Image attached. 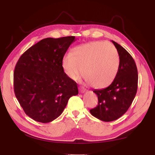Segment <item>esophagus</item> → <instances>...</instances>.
<instances>
[{
	"mask_svg": "<svg viewBox=\"0 0 155 155\" xmlns=\"http://www.w3.org/2000/svg\"><path fill=\"white\" fill-rule=\"evenodd\" d=\"M79 91H80L81 93H83V92H85V91H86V90H85V89L84 88V87H81L79 88Z\"/></svg>",
	"mask_w": 155,
	"mask_h": 155,
	"instance_id": "esophagus-1",
	"label": "esophagus"
}]
</instances>
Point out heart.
<instances>
[{"label": "heart", "instance_id": "1", "mask_svg": "<svg viewBox=\"0 0 155 155\" xmlns=\"http://www.w3.org/2000/svg\"><path fill=\"white\" fill-rule=\"evenodd\" d=\"M62 68L68 77L76 79L81 72L86 81L97 89L108 87L115 80L120 65L119 54L106 41H92L77 46L64 57Z\"/></svg>", "mask_w": 155, "mask_h": 155}]
</instances>
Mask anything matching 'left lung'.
<instances>
[{
    "label": "left lung",
    "instance_id": "left-lung-1",
    "mask_svg": "<svg viewBox=\"0 0 155 155\" xmlns=\"http://www.w3.org/2000/svg\"><path fill=\"white\" fill-rule=\"evenodd\" d=\"M111 41L119 54L118 72L109 87L93 91L98 96V103L90 111L93 116L104 122L114 121L124 115L137 90L138 73L134 59L122 46Z\"/></svg>",
    "mask_w": 155,
    "mask_h": 155
}]
</instances>
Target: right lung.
<instances>
[{"instance_id":"obj_1","label":"right lung","mask_w":155,"mask_h":155,"mask_svg":"<svg viewBox=\"0 0 155 155\" xmlns=\"http://www.w3.org/2000/svg\"><path fill=\"white\" fill-rule=\"evenodd\" d=\"M74 41V36L44 39L26 51L15 65V97L25 114L37 122L53 121L70 97L78 94L77 83L65 74L61 65Z\"/></svg>"}]
</instances>
